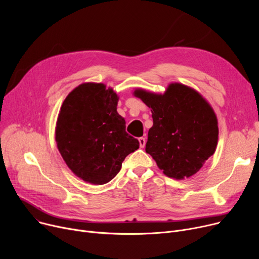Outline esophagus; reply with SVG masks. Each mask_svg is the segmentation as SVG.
<instances>
[{
  "mask_svg": "<svg viewBox=\"0 0 259 259\" xmlns=\"http://www.w3.org/2000/svg\"><path fill=\"white\" fill-rule=\"evenodd\" d=\"M139 142H140L141 148H144L145 145H146V139H145V138H140V139H139Z\"/></svg>",
  "mask_w": 259,
  "mask_h": 259,
  "instance_id": "obj_1",
  "label": "esophagus"
}]
</instances>
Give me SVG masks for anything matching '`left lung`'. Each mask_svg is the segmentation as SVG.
Here are the masks:
<instances>
[{"label":"left lung","mask_w":259,"mask_h":259,"mask_svg":"<svg viewBox=\"0 0 259 259\" xmlns=\"http://www.w3.org/2000/svg\"><path fill=\"white\" fill-rule=\"evenodd\" d=\"M151 108L146 152L175 180L190 178L213 155L219 140L217 118L201 95L185 85L170 84L164 94L134 91Z\"/></svg>","instance_id":"8db88e82"}]
</instances>
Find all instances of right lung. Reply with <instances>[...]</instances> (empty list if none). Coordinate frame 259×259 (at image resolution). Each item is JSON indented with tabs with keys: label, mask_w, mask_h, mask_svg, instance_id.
Wrapping results in <instances>:
<instances>
[{
	"label": "right lung",
	"mask_w": 259,
	"mask_h": 259,
	"mask_svg": "<svg viewBox=\"0 0 259 259\" xmlns=\"http://www.w3.org/2000/svg\"><path fill=\"white\" fill-rule=\"evenodd\" d=\"M118 97L104 84L86 83L65 99L57 121L56 141L67 166L83 181L110 182L139 140L126 132L116 111Z\"/></svg>",
	"instance_id": "add662e5"
}]
</instances>
